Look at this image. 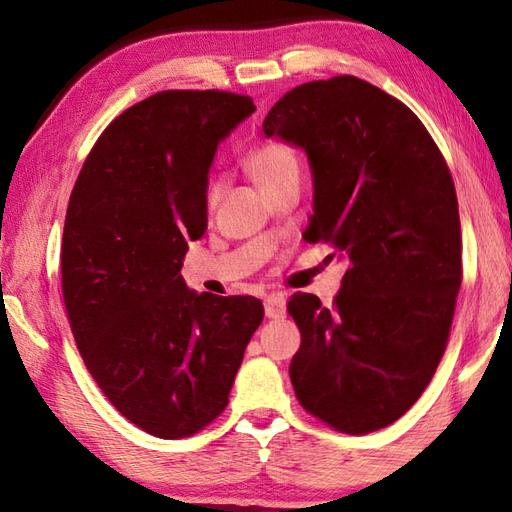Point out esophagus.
Returning a JSON list of instances; mask_svg holds the SVG:
<instances>
[{"label": "esophagus", "instance_id": "obj_1", "mask_svg": "<svg viewBox=\"0 0 512 512\" xmlns=\"http://www.w3.org/2000/svg\"><path fill=\"white\" fill-rule=\"evenodd\" d=\"M266 317L270 319H281L286 314V297L281 292H273V295L266 297Z\"/></svg>", "mask_w": 512, "mask_h": 512}]
</instances>
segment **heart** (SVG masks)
Returning a JSON list of instances; mask_svg holds the SVG:
<instances>
[{"instance_id": "obj_1", "label": "heart", "mask_w": 512, "mask_h": 512, "mask_svg": "<svg viewBox=\"0 0 512 512\" xmlns=\"http://www.w3.org/2000/svg\"><path fill=\"white\" fill-rule=\"evenodd\" d=\"M246 171L255 180L257 187L266 193L286 178L299 176L301 156L297 147L290 145L288 140L270 138L248 151ZM220 191V180H211L209 187H206V209L209 211H213L217 202H220Z\"/></svg>"}]
</instances>
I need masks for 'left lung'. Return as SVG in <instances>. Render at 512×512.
Listing matches in <instances>:
<instances>
[{"instance_id":"obj_1","label":"left lung","mask_w":512,"mask_h":512,"mask_svg":"<svg viewBox=\"0 0 512 512\" xmlns=\"http://www.w3.org/2000/svg\"><path fill=\"white\" fill-rule=\"evenodd\" d=\"M264 134L306 149V239L347 262L332 308L308 292L288 301L295 396L334 431L383 429L422 396L449 343L462 235L447 160L405 103L352 74L297 85Z\"/></svg>"}]
</instances>
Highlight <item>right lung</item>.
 I'll return each mask as SVG.
<instances>
[{"mask_svg": "<svg viewBox=\"0 0 512 512\" xmlns=\"http://www.w3.org/2000/svg\"><path fill=\"white\" fill-rule=\"evenodd\" d=\"M255 112L250 96L165 90L105 127L65 213L61 290L76 347L107 400L156 438L220 416L250 336L255 297L195 295L180 275L206 231L217 143Z\"/></svg>", "mask_w": 512, "mask_h": 512, "instance_id": "obj_1", "label": "right lung"}]
</instances>
